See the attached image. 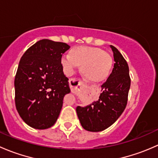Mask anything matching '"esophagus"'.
Returning <instances> with one entry per match:
<instances>
[{
    "label": "esophagus",
    "instance_id": "34e87169",
    "mask_svg": "<svg viewBox=\"0 0 158 158\" xmlns=\"http://www.w3.org/2000/svg\"><path fill=\"white\" fill-rule=\"evenodd\" d=\"M80 82V83H82V82H81V81H80V82Z\"/></svg>",
    "mask_w": 158,
    "mask_h": 158
}]
</instances>
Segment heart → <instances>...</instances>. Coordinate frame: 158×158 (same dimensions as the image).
<instances>
[{"mask_svg":"<svg viewBox=\"0 0 158 158\" xmlns=\"http://www.w3.org/2000/svg\"><path fill=\"white\" fill-rule=\"evenodd\" d=\"M61 63L65 73L72 76L78 66L82 74L92 82H100L109 76L112 66V58L108 52L97 47H76L69 55H63Z\"/></svg>","mask_w":158,"mask_h":158,"instance_id":"b5f03b06","label":"heart"}]
</instances>
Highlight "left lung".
<instances>
[{"label": "left lung", "instance_id": "left-lung-1", "mask_svg": "<svg viewBox=\"0 0 158 158\" xmlns=\"http://www.w3.org/2000/svg\"><path fill=\"white\" fill-rule=\"evenodd\" d=\"M114 63L111 73L102 84L99 99L85 107L77 106L76 112L82 128L89 131H101L116 122L128 102L131 78L126 60L111 45Z\"/></svg>", "mask_w": 158, "mask_h": 158}]
</instances>
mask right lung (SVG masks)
<instances>
[{"mask_svg":"<svg viewBox=\"0 0 158 158\" xmlns=\"http://www.w3.org/2000/svg\"><path fill=\"white\" fill-rule=\"evenodd\" d=\"M69 48L65 43L41 40L20 59L14 79L16 109L32 128H50L60 115L64 95L70 92L61 63Z\"/></svg>","mask_w":158,"mask_h":158,"instance_id":"1","label":"right lung"}]
</instances>
